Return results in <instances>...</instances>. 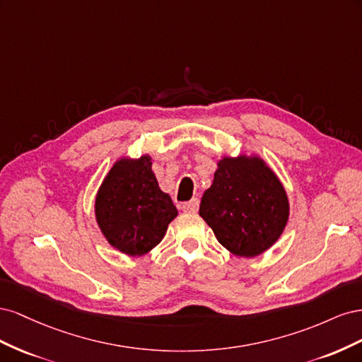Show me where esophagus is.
Wrapping results in <instances>:
<instances>
[{
  "instance_id": "34e87169",
  "label": "esophagus",
  "mask_w": 362,
  "mask_h": 362,
  "mask_svg": "<svg viewBox=\"0 0 362 362\" xmlns=\"http://www.w3.org/2000/svg\"><path fill=\"white\" fill-rule=\"evenodd\" d=\"M181 208H182V211H185V213H196V211H198V208H199V201L192 199L189 202H184L181 205Z\"/></svg>"
}]
</instances>
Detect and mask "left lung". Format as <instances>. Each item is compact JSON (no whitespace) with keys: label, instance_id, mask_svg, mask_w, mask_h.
Wrapping results in <instances>:
<instances>
[{"label":"left lung","instance_id":"8db88e82","mask_svg":"<svg viewBox=\"0 0 362 362\" xmlns=\"http://www.w3.org/2000/svg\"><path fill=\"white\" fill-rule=\"evenodd\" d=\"M199 216L226 250L243 258L261 255L287 226L290 202L269 164L257 154L223 156L201 199Z\"/></svg>","mask_w":362,"mask_h":362}]
</instances>
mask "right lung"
Here are the masks:
<instances>
[{
	"instance_id": "1",
	"label": "right lung",
	"mask_w": 362,
	"mask_h": 362,
	"mask_svg": "<svg viewBox=\"0 0 362 362\" xmlns=\"http://www.w3.org/2000/svg\"><path fill=\"white\" fill-rule=\"evenodd\" d=\"M178 216L170 196L158 187L149 154L120 157L95 196V218L103 235L128 257L154 249Z\"/></svg>"
}]
</instances>
